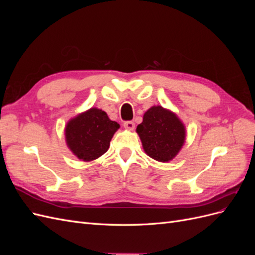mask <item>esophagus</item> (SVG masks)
Returning a JSON list of instances; mask_svg holds the SVG:
<instances>
[{
	"label": "esophagus",
	"instance_id": "esophagus-1",
	"mask_svg": "<svg viewBox=\"0 0 255 255\" xmlns=\"http://www.w3.org/2000/svg\"><path fill=\"white\" fill-rule=\"evenodd\" d=\"M123 126H125V128L128 130H133L135 128V123L133 121H127Z\"/></svg>",
	"mask_w": 255,
	"mask_h": 255
}]
</instances>
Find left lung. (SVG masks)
I'll list each match as a JSON object with an SVG mask.
<instances>
[{"label":"left lung","mask_w":255,"mask_h":255,"mask_svg":"<svg viewBox=\"0 0 255 255\" xmlns=\"http://www.w3.org/2000/svg\"><path fill=\"white\" fill-rule=\"evenodd\" d=\"M136 133L146 155L160 163L172 160L186 140V128L182 120L160 105L152 106L144 113Z\"/></svg>","instance_id":"left-lung-1"}]
</instances>
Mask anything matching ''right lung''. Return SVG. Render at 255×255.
I'll list each match as a JSON object with an SVG mask.
<instances>
[{"instance_id": "1", "label": "right lung", "mask_w": 255, "mask_h": 255, "mask_svg": "<svg viewBox=\"0 0 255 255\" xmlns=\"http://www.w3.org/2000/svg\"><path fill=\"white\" fill-rule=\"evenodd\" d=\"M119 128V123L111 120L104 111L91 107L67 122L66 143L79 159L92 161L109 150L112 138Z\"/></svg>"}]
</instances>
